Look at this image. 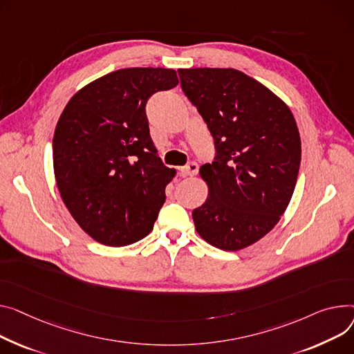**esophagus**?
Wrapping results in <instances>:
<instances>
[{
  "instance_id": "obj_1",
  "label": "esophagus",
  "mask_w": 354,
  "mask_h": 354,
  "mask_svg": "<svg viewBox=\"0 0 354 354\" xmlns=\"http://www.w3.org/2000/svg\"><path fill=\"white\" fill-rule=\"evenodd\" d=\"M198 169H199L198 163L191 162V163H187L186 167H182L179 171H180L182 175H185V176H195V175L198 174Z\"/></svg>"
}]
</instances>
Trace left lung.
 Wrapping results in <instances>:
<instances>
[{"instance_id": "8db88e82", "label": "left lung", "mask_w": 354, "mask_h": 354, "mask_svg": "<svg viewBox=\"0 0 354 354\" xmlns=\"http://www.w3.org/2000/svg\"><path fill=\"white\" fill-rule=\"evenodd\" d=\"M180 86L215 140V160L199 174L209 195L194 209L209 245L241 250L262 239L292 199L300 135L289 106L263 84L233 68L178 69Z\"/></svg>"}]
</instances>
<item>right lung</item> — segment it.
Instances as JSON below:
<instances>
[{"instance_id":"1","label":"right lung","mask_w":354,"mask_h":354,"mask_svg":"<svg viewBox=\"0 0 354 354\" xmlns=\"http://www.w3.org/2000/svg\"><path fill=\"white\" fill-rule=\"evenodd\" d=\"M178 82L174 69H118L80 89L59 116L53 139L58 191L102 245H131L153 229L176 171L158 156L145 106Z\"/></svg>"}]
</instances>
